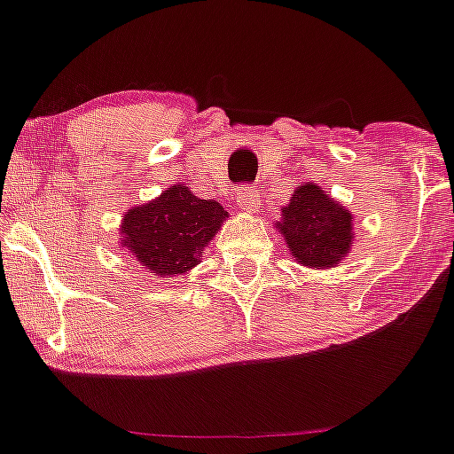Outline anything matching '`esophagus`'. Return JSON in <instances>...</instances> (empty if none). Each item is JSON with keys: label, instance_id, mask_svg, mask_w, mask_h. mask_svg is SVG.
Returning a JSON list of instances; mask_svg holds the SVG:
<instances>
[{"label": "esophagus", "instance_id": "34e87169", "mask_svg": "<svg viewBox=\"0 0 454 454\" xmlns=\"http://www.w3.org/2000/svg\"><path fill=\"white\" fill-rule=\"evenodd\" d=\"M235 200H237V204H239V208L246 210V213H254V210L259 208V201H261L259 193H256L254 189H248V186L237 191Z\"/></svg>", "mask_w": 454, "mask_h": 454}]
</instances>
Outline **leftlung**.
Returning <instances> with one entry per match:
<instances>
[{
    "label": "left lung",
    "mask_w": 454,
    "mask_h": 454,
    "mask_svg": "<svg viewBox=\"0 0 454 454\" xmlns=\"http://www.w3.org/2000/svg\"><path fill=\"white\" fill-rule=\"evenodd\" d=\"M296 263L312 270H332L349 254L354 244V215L325 193L316 182L292 191L274 223Z\"/></svg>",
    "instance_id": "obj_1"
}]
</instances>
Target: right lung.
<instances>
[{"label": "right lung", "mask_w": 454, "mask_h": 454, "mask_svg": "<svg viewBox=\"0 0 454 454\" xmlns=\"http://www.w3.org/2000/svg\"><path fill=\"white\" fill-rule=\"evenodd\" d=\"M228 213L215 200H200L189 186L173 184L155 200L125 213L118 244L158 278L186 274L200 263Z\"/></svg>", "instance_id": "right-lung-1"}]
</instances>
